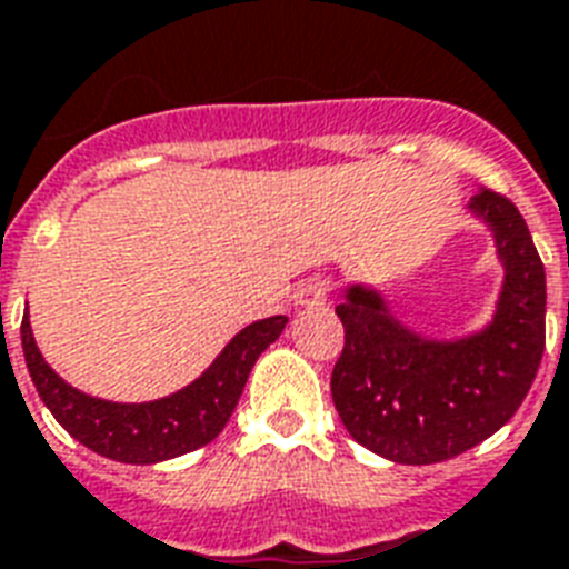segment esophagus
<instances>
[{
  "label": "esophagus",
  "mask_w": 569,
  "mask_h": 569,
  "mask_svg": "<svg viewBox=\"0 0 569 569\" xmlns=\"http://www.w3.org/2000/svg\"><path fill=\"white\" fill-rule=\"evenodd\" d=\"M327 295H330V283L321 280V277H309V280H303V283L295 289V307H321L327 300Z\"/></svg>",
  "instance_id": "obj_1"
}]
</instances>
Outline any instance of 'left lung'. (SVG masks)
<instances>
[{
  "instance_id": "8db88e82",
  "label": "left lung",
  "mask_w": 569,
  "mask_h": 569,
  "mask_svg": "<svg viewBox=\"0 0 569 569\" xmlns=\"http://www.w3.org/2000/svg\"><path fill=\"white\" fill-rule=\"evenodd\" d=\"M465 210L488 228L502 266L482 327L427 336L368 283H350L336 307L345 350L332 368V403L350 438L397 465H436L491 438L520 409L543 357L547 274L523 216L485 187Z\"/></svg>"
}]
</instances>
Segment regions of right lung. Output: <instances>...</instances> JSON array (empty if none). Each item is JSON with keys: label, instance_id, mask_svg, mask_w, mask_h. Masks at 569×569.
<instances>
[{"label": "right lung", "instance_id": "add662e5", "mask_svg": "<svg viewBox=\"0 0 569 569\" xmlns=\"http://www.w3.org/2000/svg\"><path fill=\"white\" fill-rule=\"evenodd\" d=\"M286 325V316H271L242 327L212 359L210 368L201 371V377L172 395L146 403L101 400L69 386L37 348L29 309L22 316L20 332L37 395L69 436L104 459L157 465L210 445L219 436L237 409L248 373L262 357V350L280 339Z\"/></svg>", "mask_w": 569, "mask_h": 569}]
</instances>
